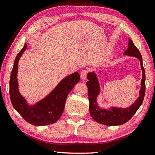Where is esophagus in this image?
Segmentation results:
<instances>
[{
	"instance_id": "34e87169",
	"label": "esophagus",
	"mask_w": 155,
	"mask_h": 155,
	"mask_svg": "<svg viewBox=\"0 0 155 155\" xmlns=\"http://www.w3.org/2000/svg\"><path fill=\"white\" fill-rule=\"evenodd\" d=\"M87 71L86 69H84L82 71H81L80 73V77L81 80H86V78H87Z\"/></svg>"
}]
</instances>
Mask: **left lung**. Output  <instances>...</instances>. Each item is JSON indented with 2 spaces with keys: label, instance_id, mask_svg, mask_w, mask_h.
<instances>
[{
  "label": "left lung",
  "instance_id": "1",
  "mask_svg": "<svg viewBox=\"0 0 155 155\" xmlns=\"http://www.w3.org/2000/svg\"><path fill=\"white\" fill-rule=\"evenodd\" d=\"M124 54L134 57L138 59L140 62L142 71V78L141 81V87L139 92V97L129 107L119 108L111 107L109 109H105L99 107L97 103V97L98 95L100 94L101 87L97 74L95 71H90L87 74V78L88 81L86 82V86L88 90L90 113L92 117L96 122L101 124L110 125V126L123 125L132 117L144 101L146 78L144 68L142 63V58L140 52L134 45L132 40L130 38H129V41H128V48L124 52Z\"/></svg>",
  "mask_w": 155,
  "mask_h": 155
}]
</instances>
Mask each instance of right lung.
Wrapping results in <instances>:
<instances>
[{"label":"right lung","instance_id":"1","mask_svg":"<svg viewBox=\"0 0 155 155\" xmlns=\"http://www.w3.org/2000/svg\"><path fill=\"white\" fill-rule=\"evenodd\" d=\"M26 49L27 45L25 43L23 48L17 54L11 71L9 82L11 103L14 109L29 124L34 125L52 124L62 115L67 96L75 84L80 81V74L78 72H74L64 78L46 97L36 103L30 104L20 94L17 81L18 63Z\"/></svg>","mask_w":155,"mask_h":155}]
</instances>
